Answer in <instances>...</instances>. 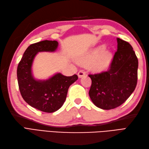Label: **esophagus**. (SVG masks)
<instances>
[{
  "label": "esophagus",
  "mask_w": 149,
  "mask_h": 149,
  "mask_svg": "<svg viewBox=\"0 0 149 149\" xmlns=\"http://www.w3.org/2000/svg\"><path fill=\"white\" fill-rule=\"evenodd\" d=\"M85 74H86V73H85V72H84V71L82 70H81L79 71L78 74H77V75H78V77H79V78H81V77H82L84 76Z\"/></svg>",
  "instance_id": "obj_1"
}]
</instances>
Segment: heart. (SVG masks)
I'll use <instances>...</instances> for the list:
<instances>
[{"label":"heart","mask_w":149,"mask_h":149,"mask_svg":"<svg viewBox=\"0 0 149 149\" xmlns=\"http://www.w3.org/2000/svg\"><path fill=\"white\" fill-rule=\"evenodd\" d=\"M104 49V45L97 47L78 58L77 61L81 64L89 63V68L91 70H102L108 66L112 58L111 53Z\"/></svg>","instance_id":"obj_1"}]
</instances>
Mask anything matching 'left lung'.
<instances>
[{
	"instance_id": "left-lung-1",
	"label": "left lung",
	"mask_w": 149,
	"mask_h": 149,
	"mask_svg": "<svg viewBox=\"0 0 149 149\" xmlns=\"http://www.w3.org/2000/svg\"><path fill=\"white\" fill-rule=\"evenodd\" d=\"M117 43V50L109 69L88 75L91 79L90 99L95 105L102 109H115L122 105L137 84L138 60L133 48L118 38Z\"/></svg>"
}]
</instances>
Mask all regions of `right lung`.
<instances>
[{
    "instance_id": "add662e5",
    "label": "right lung",
    "mask_w": 149,
    "mask_h": 149,
    "mask_svg": "<svg viewBox=\"0 0 149 149\" xmlns=\"http://www.w3.org/2000/svg\"><path fill=\"white\" fill-rule=\"evenodd\" d=\"M58 46L57 41L44 40L31 44L24 53L17 67V79L21 95L34 108L45 113H53L61 108L67 95L68 90L78 76H65L58 73L46 81L34 79L31 66L39 52H54Z\"/></svg>"
}]
</instances>
